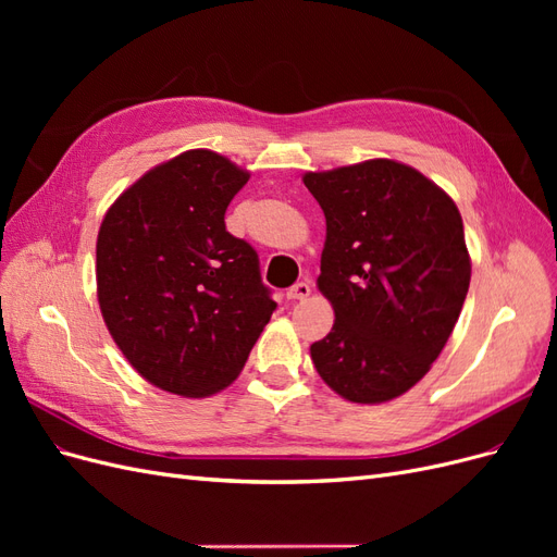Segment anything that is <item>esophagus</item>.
Returning <instances> with one entry per match:
<instances>
[{"label": "esophagus", "instance_id": "obj_1", "mask_svg": "<svg viewBox=\"0 0 557 557\" xmlns=\"http://www.w3.org/2000/svg\"><path fill=\"white\" fill-rule=\"evenodd\" d=\"M309 295H311L309 281H299V283L293 285V288H288V293H285V297H288V299H307Z\"/></svg>", "mask_w": 557, "mask_h": 557}]
</instances>
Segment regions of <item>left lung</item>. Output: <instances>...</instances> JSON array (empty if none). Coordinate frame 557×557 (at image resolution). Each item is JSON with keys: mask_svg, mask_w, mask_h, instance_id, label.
Returning a JSON list of instances; mask_svg holds the SVG:
<instances>
[{"mask_svg": "<svg viewBox=\"0 0 557 557\" xmlns=\"http://www.w3.org/2000/svg\"><path fill=\"white\" fill-rule=\"evenodd\" d=\"M325 213L318 290L334 309L311 360L334 393L381 404L423 379L458 323L471 262L455 201L413 166L367 160L309 172Z\"/></svg>", "mask_w": 557, "mask_h": 557, "instance_id": "1", "label": "left lung"}]
</instances>
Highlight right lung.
<instances>
[{
	"instance_id": "right-lung-1",
	"label": "right lung",
	"mask_w": 557,
	"mask_h": 557,
	"mask_svg": "<svg viewBox=\"0 0 557 557\" xmlns=\"http://www.w3.org/2000/svg\"><path fill=\"white\" fill-rule=\"evenodd\" d=\"M248 181L213 150H185L113 201L97 237V299L127 362L183 397L223 391L276 301L258 252L225 230Z\"/></svg>"
}]
</instances>
